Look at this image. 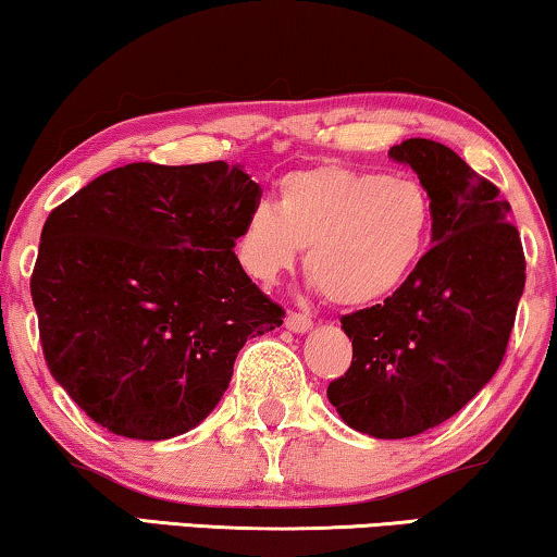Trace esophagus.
I'll list each match as a JSON object with an SVG mask.
<instances>
[{
	"mask_svg": "<svg viewBox=\"0 0 557 557\" xmlns=\"http://www.w3.org/2000/svg\"><path fill=\"white\" fill-rule=\"evenodd\" d=\"M285 327L293 333H308L312 327V320L308 315H302V312H287Z\"/></svg>",
	"mask_w": 557,
	"mask_h": 557,
	"instance_id": "obj_1",
	"label": "esophagus"
}]
</instances>
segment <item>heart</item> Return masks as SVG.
Masks as SVG:
<instances>
[{"label": "heart", "instance_id": "b5f03b06", "mask_svg": "<svg viewBox=\"0 0 557 557\" xmlns=\"http://www.w3.org/2000/svg\"><path fill=\"white\" fill-rule=\"evenodd\" d=\"M432 226V199L417 178L323 163L282 178L277 203L249 209L234 257L270 287L308 247L312 285L333 305L363 308L406 285L424 260Z\"/></svg>", "mask_w": 557, "mask_h": 557}]
</instances>
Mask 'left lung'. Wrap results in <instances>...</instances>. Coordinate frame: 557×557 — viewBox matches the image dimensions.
Masks as SVG:
<instances>
[{
    "label": "left lung",
    "instance_id": "obj_1",
    "mask_svg": "<svg viewBox=\"0 0 557 557\" xmlns=\"http://www.w3.org/2000/svg\"><path fill=\"white\" fill-rule=\"evenodd\" d=\"M388 156L417 171L432 199L434 247L383 305L341 318L354 360L327 401L360 434L406 438L465 409L497 373L524 255L510 203L451 148L409 138Z\"/></svg>",
    "mask_w": 557,
    "mask_h": 557
}]
</instances>
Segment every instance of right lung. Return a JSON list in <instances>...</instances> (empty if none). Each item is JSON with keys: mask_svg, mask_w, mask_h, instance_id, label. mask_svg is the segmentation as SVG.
<instances>
[{"mask_svg": "<svg viewBox=\"0 0 557 557\" xmlns=\"http://www.w3.org/2000/svg\"><path fill=\"white\" fill-rule=\"evenodd\" d=\"M260 186L224 161L128 163L52 209L33 302L52 379L108 432L201 424L242 346L282 325L234 257Z\"/></svg>", "mask_w": 557, "mask_h": 557, "instance_id": "obj_1", "label": "right lung"}]
</instances>
